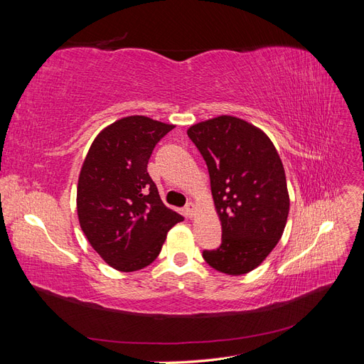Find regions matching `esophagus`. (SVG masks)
I'll list each match as a JSON object with an SVG mask.
<instances>
[{
  "instance_id": "1",
  "label": "esophagus",
  "mask_w": 364,
  "mask_h": 364,
  "mask_svg": "<svg viewBox=\"0 0 364 364\" xmlns=\"http://www.w3.org/2000/svg\"><path fill=\"white\" fill-rule=\"evenodd\" d=\"M183 209H185V214H186V215H188V217H193V215H194V213H196V205L190 202V203H186V205H185V208H183Z\"/></svg>"
}]
</instances>
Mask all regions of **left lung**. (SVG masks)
Masks as SVG:
<instances>
[{"label":"left lung","instance_id":"8db88e82","mask_svg":"<svg viewBox=\"0 0 364 364\" xmlns=\"http://www.w3.org/2000/svg\"><path fill=\"white\" fill-rule=\"evenodd\" d=\"M203 156L222 245L203 250L205 261L226 274H245L266 259L287 223L290 200L277 149L258 127L222 115L188 129Z\"/></svg>","mask_w":364,"mask_h":364}]
</instances>
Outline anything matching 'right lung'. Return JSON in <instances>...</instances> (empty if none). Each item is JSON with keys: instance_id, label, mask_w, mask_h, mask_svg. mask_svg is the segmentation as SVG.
Returning a JSON list of instances; mask_svg holds the SVG:
<instances>
[{"instance_id": "obj_1", "label": "right lung", "mask_w": 364, "mask_h": 364, "mask_svg": "<svg viewBox=\"0 0 364 364\" xmlns=\"http://www.w3.org/2000/svg\"><path fill=\"white\" fill-rule=\"evenodd\" d=\"M174 126L147 117L115 121L87 151L77 213L87 241L109 266L135 272L156 259L167 232L183 220L161 200L147 164Z\"/></svg>"}]
</instances>
